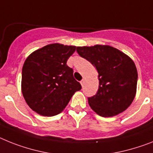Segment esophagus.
<instances>
[{"label":"esophagus","mask_w":153,"mask_h":153,"mask_svg":"<svg viewBox=\"0 0 153 153\" xmlns=\"http://www.w3.org/2000/svg\"><path fill=\"white\" fill-rule=\"evenodd\" d=\"M80 83H81V85H82V86H83V85H84V84H85V80H84V79H82V80L81 81Z\"/></svg>","instance_id":"1"}]
</instances>
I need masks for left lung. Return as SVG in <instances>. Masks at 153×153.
I'll return each instance as SVG.
<instances>
[{
  "label": "left lung",
  "instance_id": "obj_1",
  "mask_svg": "<svg viewBox=\"0 0 153 153\" xmlns=\"http://www.w3.org/2000/svg\"><path fill=\"white\" fill-rule=\"evenodd\" d=\"M79 56L86 59L98 72L99 89L88 97V104L103 117L117 115L134 100L138 72L130 57L110 46L79 47Z\"/></svg>",
  "mask_w": 153,
  "mask_h": 153
}]
</instances>
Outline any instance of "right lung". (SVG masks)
<instances>
[{"mask_svg": "<svg viewBox=\"0 0 153 153\" xmlns=\"http://www.w3.org/2000/svg\"><path fill=\"white\" fill-rule=\"evenodd\" d=\"M76 50L59 43L45 46L25 60L22 73V91L25 102L43 116H54L66 107L81 84L74 79L67 61Z\"/></svg>", "mask_w": 153, "mask_h": 153, "instance_id": "1", "label": "right lung"}]
</instances>
